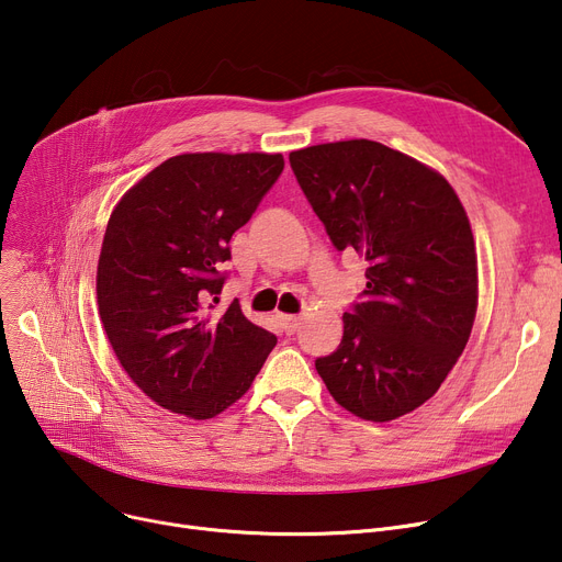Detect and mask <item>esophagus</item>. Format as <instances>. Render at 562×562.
<instances>
[{
    "instance_id": "esophagus-1",
    "label": "esophagus",
    "mask_w": 562,
    "mask_h": 562,
    "mask_svg": "<svg viewBox=\"0 0 562 562\" xmlns=\"http://www.w3.org/2000/svg\"><path fill=\"white\" fill-rule=\"evenodd\" d=\"M280 323H282V330L286 335H293V333L299 330V326H301V316H296V314H280Z\"/></svg>"
}]
</instances>
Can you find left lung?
<instances>
[{
  "label": "left lung",
  "instance_id": "8db88e82",
  "mask_svg": "<svg viewBox=\"0 0 562 562\" xmlns=\"http://www.w3.org/2000/svg\"><path fill=\"white\" fill-rule=\"evenodd\" d=\"M289 161L333 246L367 259L341 344L316 358V371L360 419L403 417L439 390L474 326L479 273L464 206L439 172L375 140L312 145Z\"/></svg>",
  "mask_w": 562,
  "mask_h": 562
}]
</instances>
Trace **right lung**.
<instances>
[{
  "mask_svg": "<svg viewBox=\"0 0 562 562\" xmlns=\"http://www.w3.org/2000/svg\"><path fill=\"white\" fill-rule=\"evenodd\" d=\"M282 155L170 157L113 210L98 263L100 318L127 375L161 407L212 419L239 401L278 344L239 303L216 312L244 227Z\"/></svg>",
  "mask_w": 562,
  "mask_h": 562,
  "instance_id": "add662e5",
  "label": "right lung"
}]
</instances>
